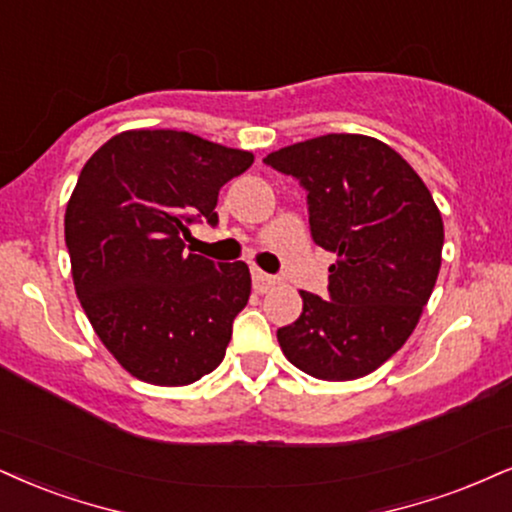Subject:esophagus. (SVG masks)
I'll use <instances>...</instances> for the list:
<instances>
[{
  "instance_id": "1",
  "label": "esophagus",
  "mask_w": 512,
  "mask_h": 512,
  "mask_svg": "<svg viewBox=\"0 0 512 512\" xmlns=\"http://www.w3.org/2000/svg\"><path fill=\"white\" fill-rule=\"evenodd\" d=\"M251 277H254V289L258 294H266L268 289H273L277 285V277L263 273V270H251Z\"/></svg>"
}]
</instances>
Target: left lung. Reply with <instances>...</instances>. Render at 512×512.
I'll return each mask as SVG.
<instances>
[{"label": "left lung", "instance_id": "8db88e82", "mask_svg": "<svg viewBox=\"0 0 512 512\" xmlns=\"http://www.w3.org/2000/svg\"><path fill=\"white\" fill-rule=\"evenodd\" d=\"M308 192L315 244L332 251L330 299L299 292V320L277 330L287 361L346 382L370 375L406 344L441 268L444 220L430 189L389 144L323 135L268 154Z\"/></svg>", "mask_w": 512, "mask_h": 512}]
</instances>
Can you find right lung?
<instances>
[{
    "mask_svg": "<svg viewBox=\"0 0 512 512\" xmlns=\"http://www.w3.org/2000/svg\"><path fill=\"white\" fill-rule=\"evenodd\" d=\"M254 154L182 130H125L102 144L66 206L71 275L87 320L137 380L185 387L225 358L251 294L244 261L187 254L189 223H218V192Z\"/></svg>",
    "mask_w": 512,
    "mask_h": 512,
    "instance_id": "1",
    "label": "right lung"
}]
</instances>
